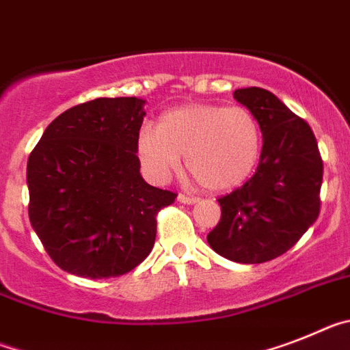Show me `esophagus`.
Segmentation results:
<instances>
[{
    "mask_svg": "<svg viewBox=\"0 0 350 350\" xmlns=\"http://www.w3.org/2000/svg\"><path fill=\"white\" fill-rule=\"evenodd\" d=\"M179 202H183V204H196L199 197H193V196H185V193H179L178 196Z\"/></svg>",
    "mask_w": 350,
    "mask_h": 350,
    "instance_id": "esophagus-1",
    "label": "esophagus"
}]
</instances>
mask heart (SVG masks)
<instances>
[{
  "label": "heart",
  "mask_w": 350,
  "mask_h": 350,
  "mask_svg": "<svg viewBox=\"0 0 350 350\" xmlns=\"http://www.w3.org/2000/svg\"><path fill=\"white\" fill-rule=\"evenodd\" d=\"M139 162L154 181H165L185 157L187 171L213 192L245 183L262 151V129L241 105L192 103L163 112L157 126H142L135 142Z\"/></svg>",
  "instance_id": "1"
}]
</instances>
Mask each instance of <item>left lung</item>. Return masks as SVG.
<instances>
[{"label":"left lung","instance_id":"8db88e82","mask_svg":"<svg viewBox=\"0 0 350 350\" xmlns=\"http://www.w3.org/2000/svg\"><path fill=\"white\" fill-rule=\"evenodd\" d=\"M234 98L259 120L262 151L247 183L218 199L221 217L208 243L234 262L260 264L293 248L317 220L322 158L310 124L271 91L243 88Z\"/></svg>","mask_w":350,"mask_h":350}]
</instances>
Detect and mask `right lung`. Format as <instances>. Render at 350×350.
I'll list each match as a JSON object with an SVG mask.
<instances>
[{"mask_svg": "<svg viewBox=\"0 0 350 350\" xmlns=\"http://www.w3.org/2000/svg\"><path fill=\"white\" fill-rule=\"evenodd\" d=\"M144 100L96 98L56 118L28 158L29 221L57 266L83 278L132 271L153 250L157 215L178 193L142 179Z\"/></svg>", "mask_w": 350, "mask_h": 350, "instance_id": "1", "label": "right lung"}]
</instances>
